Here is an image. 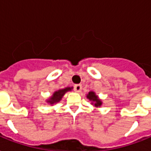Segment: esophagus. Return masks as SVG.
<instances>
[{"label": "esophagus", "instance_id": "esophagus-1", "mask_svg": "<svg viewBox=\"0 0 151 151\" xmlns=\"http://www.w3.org/2000/svg\"><path fill=\"white\" fill-rule=\"evenodd\" d=\"M81 89H82L81 85H75V86H74V91H75L76 93L81 92Z\"/></svg>", "mask_w": 151, "mask_h": 151}]
</instances>
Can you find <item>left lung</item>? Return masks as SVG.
<instances>
[{
	"label": "left lung",
	"instance_id": "8db88e82",
	"mask_svg": "<svg viewBox=\"0 0 151 151\" xmlns=\"http://www.w3.org/2000/svg\"><path fill=\"white\" fill-rule=\"evenodd\" d=\"M87 99H89L90 101H91V105H93L95 108L101 107L102 105V101L100 98H98V96L96 94L95 92L93 91H90L86 94Z\"/></svg>",
	"mask_w": 151,
	"mask_h": 151
}]
</instances>
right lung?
Instances as JSON below:
<instances>
[{"label":"right lung","mask_w":151,"mask_h":151,"mask_svg":"<svg viewBox=\"0 0 151 151\" xmlns=\"http://www.w3.org/2000/svg\"><path fill=\"white\" fill-rule=\"evenodd\" d=\"M73 90V87H65L64 89H61V90H56L53 92L52 96H50V98H48L47 100H45V101L48 104H50L51 106H54L56 104L61 101L62 98L64 97L65 94V93L71 91Z\"/></svg>","instance_id":"right-lung-1"}]
</instances>
